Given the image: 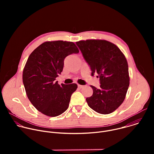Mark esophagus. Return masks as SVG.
Returning <instances> with one entry per match:
<instances>
[{
    "label": "esophagus",
    "mask_w": 154,
    "mask_h": 154,
    "mask_svg": "<svg viewBox=\"0 0 154 154\" xmlns=\"http://www.w3.org/2000/svg\"><path fill=\"white\" fill-rule=\"evenodd\" d=\"M83 85H78V88H80V89H81V88H83Z\"/></svg>",
    "instance_id": "esophagus-1"
}]
</instances>
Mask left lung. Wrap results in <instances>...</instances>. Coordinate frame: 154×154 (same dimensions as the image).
Instances as JSON below:
<instances>
[{"mask_svg":"<svg viewBox=\"0 0 154 154\" xmlns=\"http://www.w3.org/2000/svg\"><path fill=\"white\" fill-rule=\"evenodd\" d=\"M76 45L90 65L91 75L97 73L100 80L99 88L91 85L93 94L86 99L88 105L100 114L113 112L124 100L129 86L125 57L115 45L106 40H82Z\"/></svg>","mask_w":154,"mask_h":154,"instance_id":"1","label":"left lung"}]
</instances>
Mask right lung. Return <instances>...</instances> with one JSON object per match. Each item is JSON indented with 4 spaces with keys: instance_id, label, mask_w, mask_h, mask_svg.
<instances>
[{
    "instance_id": "1",
    "label": "right lung",
    "mask_w": 154,
    "mask_h": 154,
    "mask_svg": "<svg viewBox=\"0 0 154 154\" xmlns=\"http://www.w3.org/2000/svg\"><path fill=\"white\" fill-rule=\"evenodd\" d=\"M79 52L73 42L46 41L29 57L23 70V81L29 100L42 114L55 117L68 109L77 85H60L55 80L63 71L64 58Z\"/></svg>"
}]
</instances>
